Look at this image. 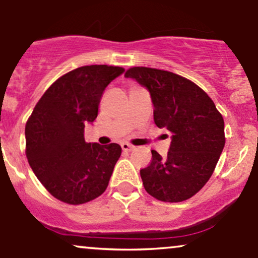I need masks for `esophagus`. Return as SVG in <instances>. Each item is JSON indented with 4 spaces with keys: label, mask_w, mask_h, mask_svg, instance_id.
Wrapping results in <instances>:
<instances>
[{
    "label": "esophagus",
    "mask_w": 258,
    "mask_h": 258,
    "mask_svg": "<svg viewBox=\"0 0 258 258\" xmlns=\"http://www.w3.org/2000/svg\"><path fill=\"white\" fill-rule=\"evenodd\" d=\"M121 148H122L123 152H131L133 149V146H131V144L128 143H121Z\"/></svg>",
    "instance_id": "esophagus-1"
}]
</instances>
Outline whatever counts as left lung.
<instances>
[{
    "instance_id": "8db88e82",
    "label": "left lung",
    "mask_w": 258,
    "mask_h": 258,
    "mask_svg": "<svg viewBox=\"0 0 258 258\" xmlns=\"http://www.w3.org/2000/svg\"><path fill=\"white\" fill-rule=\"evenodd\" d=\"M125 78L147 88L154 122L172 133L166 158L152 150V162L141 170L144 188L166 203L189 199L214 173L226 143L223 117L199 86L177 74L136 67Z\"/></svg>"
}]
</instances>
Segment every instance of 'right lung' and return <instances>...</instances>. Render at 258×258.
<instances>
[{"mask_svg": "<svg viewBox=\"0 0 258 258\" xmlns=\"http://www.w3.org/2000/svg\"><path fill=\"white\" fill-rule=\"evenodd\" d=\"M125 72L87 65L48 88L25 126L26 158L44 188L63 203L80 205L105 191L121 155L116 143H86L85 125L98 115L105 87Z\"/></svg>", "mask_w": 258, "mask_h": 258, "instance_id": "obj_1", "label": "right lung"}]
</instances>
